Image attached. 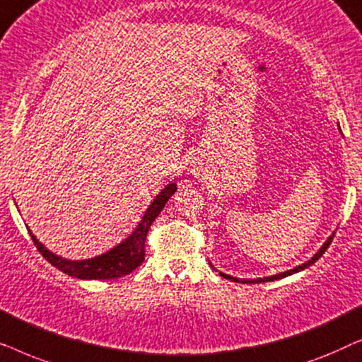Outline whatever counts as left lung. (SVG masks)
Segmentation results:
<instances>
[{"label": "left lung", "instance_id": "obj_1", "mask_svg": "<svg viewBox=\"0 0 362 362\" xmlns=\"http://www.w3.org/2000/svg\"><path fill=\"white\" fill-rule=\"evenodd\" d=\"M333 237H334V234H333V235H329V237H328V240H326L325 244L321 245V249H320L318 252H316V254H315L313 257H311V259H310L308 262H305V264H301V265H298V267H295V269H291V270L281 272V274H276V275H272V276H264V279H254V280H239V279H235V276H230V275H227V274H222V272H221V275L224 276V279H227V280H230V281H242V284H264V281H274V280L284 279V276H288V275H291V274H296V272H301V270L308 269L310 265H313L315 262L318 260L320 257L325 254L326 249H328L329 244H331V240H333Z\"/></svg>", "mask_w": 362, "mask_h": 362}]
</instances>
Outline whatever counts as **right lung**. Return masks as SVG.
<instances>
[{"label":"right lung","instance_id":"1","mask_svg":"<svg viewBox=\"0 0 362 362\" xmlns=\"http://www.w3.org/2000/svg\"><path fill=\"white\" fill-rule=\"evenodd\" d=\"M176 192V182L168 185L160 194H158L153 202L148 207L145 216L141 217L140 224L136 229L132 232L130 237H127L122 244L113 247L112 250L105 252V254L93 257V259L86 260H67L62 259L51 250H47L41 242L36 239V235L28 229L31 234V239L36 245V249L41 252V255L46 259L49 264L56 267L64 274L76 276L81 280H113L120 279L132 274L136 267H140L145 260V240L146 234L150 230L153 221L156 219L158 214L163 211V207L168 202V199Z\"/></svg>","mask_w":362,"mask_h":362}]
</instances>
